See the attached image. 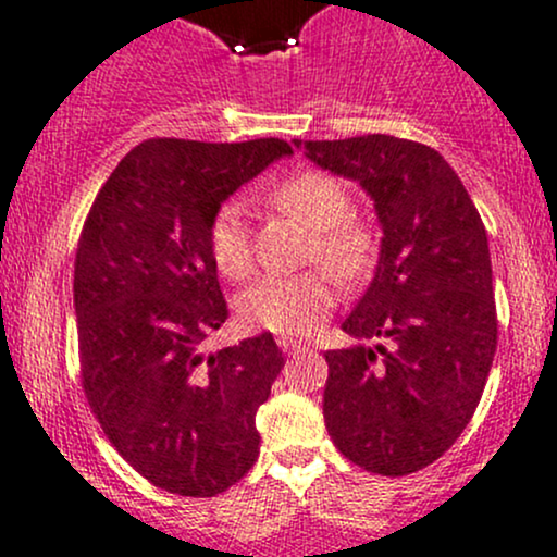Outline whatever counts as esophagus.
Here are the masks:
<instances>
[{
    "mask_svg": "<svg viewBox=\"0 0 557 557\" xmlns=\"http://www.w3.org/2000/svg\"><path fill=\"white\" fill-rule=\"evenodd\" d=\"M277 344H280V349H283L285 355H298V352H304V349H307L301 342H296V338H288V336H280Z\"/></svg>",
    "mask_w": 557,
    "mask_h": 557,
    "instance_id": "1",
    "label": "esophagus"
}]
</instances>
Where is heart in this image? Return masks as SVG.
<instances>
[{
  "instance_id": "heart-1",
  "label": "heart",
  "mask_w": 557,
  "mask_h": 557,
  "mask_svg": "<svg viewBox=\"0 0 557 557\" xmlns=\"http://www.w3.org/2000/svg\"><path fill=\"white\" fill-rule=\"evenodd\" d=\"M272 202L314 230V256L342 280H357L371 263V232L352 219L355 202L336 175L304 171L274 186ZM208 250L224 277L237 280L250 269V237L243 205L226 202L208 226ZM336 301L325 272L263 274L237 298V312L248 327L280 336H309L318 331Z\"/></svg>"
}]
</instances>
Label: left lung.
I'll return each mask as SVG.
<instances>
[{"label": "left lung", "instance_id": "1", "mask_svg": "<svg viewBox=\"0 0 557 557\" xmlns=\"http://www.w3.org/2000/svg\"><path fill=\"white\" fill-rule=\"evenodd\" d=\"M294 144L357 181L384 232L376 274L342 325L357 344L325 352L327 435L362 470L411 475L465 432L494 362L485 226L430 146L382 133Z\"/></svg>", "mask_w": 557, "mask_h": 557}]
</instances>
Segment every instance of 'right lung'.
<instances>
[{
	"label": "right lung",
	"instance_id": "1",
	"mask_svg": "<svg viewBox=\"0 0 557 557\" xmlns=\"http://www.w3.org/2000/svg\"><path fill=\"white\" fill-rule=\"evenodd\" d=\"M280 138H149L114 168L74 261L82 389L122 459L157 488L215 496L259 459L256 411L283 368L272 333L205 355L230 318L208 250L215 210Z\"/></svg>",
	"mask_w": 557,
	"mask_h": 557
}]
</instances>
